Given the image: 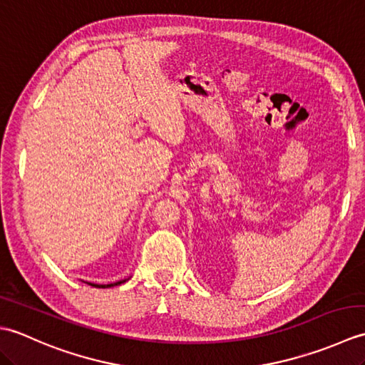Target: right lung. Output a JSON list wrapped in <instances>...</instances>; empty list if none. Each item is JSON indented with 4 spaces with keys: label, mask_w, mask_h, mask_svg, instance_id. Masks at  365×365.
Instances as JSON below:
<instances>
[{
    "label": "right lung",
    "mask_w": 365,
    "mask_h": 365,
    "mask_svg": "<svg viewBox=\"0 0 365 365\" xmlns=\"http://www.w3.org/2000/svg\"><path fill=\"white\" fill-rule=\"evenodd\" d=\"M125 281H127V279H122V281H118V282H114V284H92V282H88V284H89V285H92V287H97V289H110V287L123 284Z\"/></svg>",
    "instance_id": "obj_1"
}]
</instances>
